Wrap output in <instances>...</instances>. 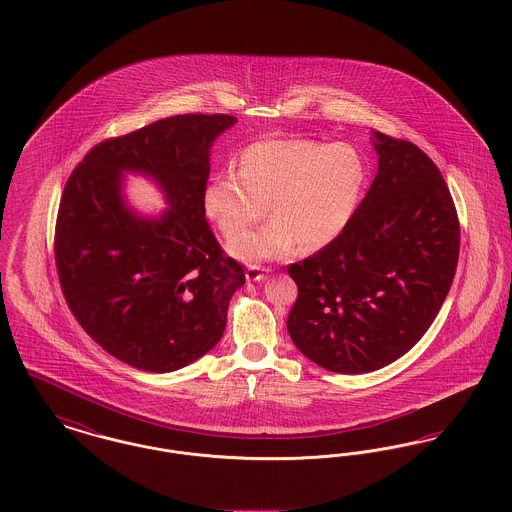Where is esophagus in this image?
<instances>
[{"mask_svg":"<svg viewBox=\"0 0 512 512\" xmlns=\"http://www.w3.org/2000/svg\"><path fill=\"white\" fill-rule=\"evenodd\" d=\"M267 272L268 268L259 267V265H249L247 270H245V278L249 282H259V280H263L267 276Z\"/></svg>","mask_w":512,"mask_h":512,"instance_id":"esophagus-1","label":"esophagus"}]
</instances>
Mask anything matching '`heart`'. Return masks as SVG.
Returning a JSON list of instances; mask_svg holds the SVG:
<instances>
[{"mask_svg": "<svg viewBox=\"0 0 512 512\" xmlns=\"http://www.w3.org/2000/svg\"><path fill=\"white\" fill-rule=\"evenodd\" d=\"M365 182V159L351 144L261 140L242 151L238 172L222 169L209 178L203 211L226 238H234L264 214L268 202L273 219L228 245L242 261H267L288 255L297 244L317 251L338 240Z\"/></svg>", "mask_w": 512, "mask_h": 512, "instance_id": "obj_1", "label": "heart"}]
</instances>
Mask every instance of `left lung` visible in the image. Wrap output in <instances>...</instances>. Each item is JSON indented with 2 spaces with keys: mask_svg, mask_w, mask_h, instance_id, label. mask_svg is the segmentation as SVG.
Segmentation results:
<instances>
[{
  "mask_svg": "<svg viewBox=\"0 0 512 512\" xmlns=\"http://www.w3.org/2000/svg\"><path fill=\"white\" fill-rule=\"evenodd\" d=\"M378 174L340 238L293 263L295 347L318 366L363 374L420 340L453 284L459 217L441 172L413 142L374 132Z\"/></svg>",
  "mask_w": 512,
  "mask_h": 512,
  "instance_id": "left-lung-1",
  "label": "left lung"
}]
</instances>
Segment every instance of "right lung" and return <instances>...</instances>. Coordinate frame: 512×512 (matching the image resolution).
I'll use <instances>...</instances> for the list:
<instances>
[{
  "label": "right lung",
  "instance_id": "right-lung-1",
  "mask_svg": "<svg viewBox=\"0 0 512 512\" xmlns=\"http://www.w3.org/2000/svg\"><path fill=\"white\" fill-rule=\"evenodd\" d=\"M230 115H176L92 147L69 176L55 222L59 284L78 324L109 355L172 372L211 351L244 268L203 211L209 149ZM153 177L170 209L146 220L121 199L122 171Z\"/></svg>",
  "mask_w": 512,
  "mask_h": 512
}]
</instances>
